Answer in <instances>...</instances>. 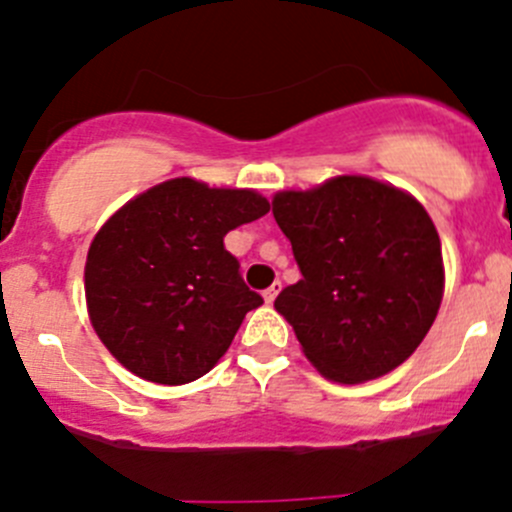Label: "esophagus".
Instances as JSON below:
<instances>
[{
  "label": "esophagus",
  "mask_w": 512,
  "mask_h": 512,
  "mask_svg": "<svg viewBox=\"0 0 512 512\" xmlns=\"http://www.w3.org/2000/svg\"><path fill=\"white\" fill-rule=\"evenodd\" d=\"M280 282H272V285L270 287H267V290L265 292H262V297H265V302H267V305H270V302H275V297H277V292H280Z\"/></svg>",
  "instance_id": "34e87169"
}]
</instances>
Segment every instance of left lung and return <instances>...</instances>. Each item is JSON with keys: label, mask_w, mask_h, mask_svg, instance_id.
I'll list each match as a JSON object with an SVG mask.
<instances>
[{"label": "left lung", "mask_w": 512, "mask_h": 512, "mask_svg": "<svg viewBox=\"0 0 512 512\" xmlns=\"http://www.w3.org/2000/svg\"><path fill=\"white\" fill-rule=\"evenodd\" d=\"M272 215L302 280L275 310L327 380H375L428 335L445 287L433 220L415 197L370 177L342 175L307 192H277Z\"/></svg>", "instance_id": "obj_1"}]
</instances>
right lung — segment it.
Instances as JSON below:
<instances>
[{"label":"right lung","instance_id":"1","mask_svg":"<svg viewBox=\"0 0 512 512\" xmlns=\"http://www.w3.org/2000/svg\"><path fill=\"white\" fill-rule=\"evenodd\" d=\"M255 190L177 177L114 212L87 252L94 332L135 375L185 385L217 365L262 297L245 285L225 235L267 215Z\"/></svg>","mask_w":512,"mask_h":512}]
</instances>
